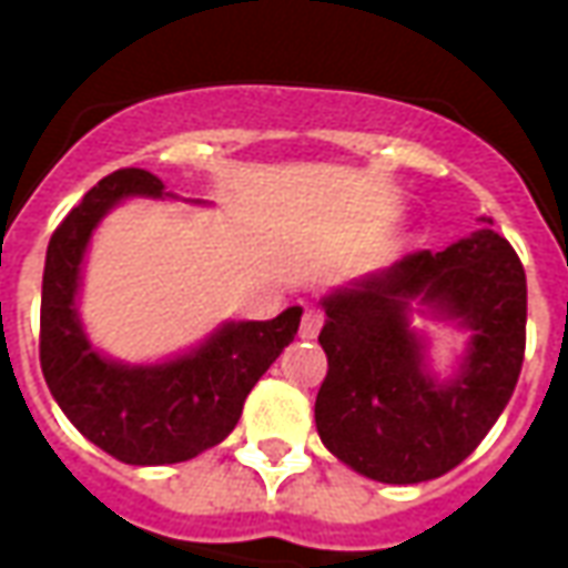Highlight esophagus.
Wrapping results in <instances>:
<instances>
[{
    "mask_svg": "<svg viewBox=\"0 0 568 568\" xmlns=\"http://www.w3.org/2000/svg\"><path fill=\"white\" fill-rule=\"evenodd\" d=\"M322 322H325V313L316 307H310L304 313V320H301V337H316L322 328Z\"/></svg>",
    "mask_w": 568,
    "mask_h": 568,
    "instance_id": "obj_1",
    "label": "esophagus"
}]
</instances>
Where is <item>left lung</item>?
<instances>
[{
    "label": "left lung",
    "instance_id": "1",
    "mask_svg": "<svg viewBox=\"0 0 568 568\" xmlns=\"http://www.w3.org/2000/svg\"><path fill=\"white\" fill-rule=\"evenodd\" d=\"M414 300L473 328L459 378L435 384L422 368L406 320ZM322 307L328 374L316 428L341 463L383 484H419L475 453L524 368L526 273L505 236L484 227L444 252H410Z\"/></svg>",
    "mask_w": 568,
    "mask_h": 568
}]
</instances>
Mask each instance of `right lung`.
Returning <instances> with one entry per match:
<instances>
[{
    "instance_id": "1",
    "label": "right lung",
    "mask_w": 568,
    "mask_h": 568,
    "mask_svg": "<svg viewBox=\"0 0 568 568\" xmlns=\"http://www.w3.org/2000/svg\"><path fill=\"white\" fill-rule=\"evenodd\" d=\"M133 194L161 197L163 182L136 166L115 170L57 224L44 258L39 362L57 405L100 450L128 465L185 463L234 432L252 386L295 341L301 307L267 322H227L163 365L130 368L100 356L75 313L81 261L97 222Z\"/></svg>"
}]
</instances>
